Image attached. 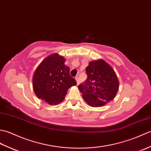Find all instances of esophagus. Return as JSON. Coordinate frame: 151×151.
<instances>
[{
	"label": "esophagus",
	"mask_w": 151,
	"mask_h": 151,
	"mask_svg": "<svg viewBox=\"0 0 151 151\" xmlns=\"http://www.w3.org/2000/svg\"><path fill=\"white\" fill-rule=\"evenodd\" d=\"M75 80H76V84H77V85H78L79 83H80V80H79L78 76H76Z\"/></svg>",
	"instance_id": "1"
}]
</instances>
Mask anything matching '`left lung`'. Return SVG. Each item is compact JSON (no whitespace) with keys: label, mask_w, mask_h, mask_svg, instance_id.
Here are the masks:
<instances>
[{"label":"left lung","mask_w":151,"mask_h":151,"mask_svg":"<svg viewBox=\"0 0 151 151\" xmlns=\"http://www.w3.org/2000/svg\"><path fill=\"white\" fill-rule=\"evenodd\" d=\"M88 78L78 89L89 106H103L117 95L119 82L114 69L102 59L91 61L86 69Z\"/></svg>","instance_id":"obj_1"}]
</instances>
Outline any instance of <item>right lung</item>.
Listing matches in <instances>:
<instances>
[{
	"instance_id": "1",
	"label": "right lung",
	"mask_w": 151,
	"mask_h": 151,
	"mask_svg": "<svg viewBox=\"0 0 151 151\" xmlns=\"http://www.w3.org/2000/svg\"><path fill=\"white\" fill-rule=\"evenodd\" d=\"M65 62L63 56L52 54L42 60L34 73L32 86L35 94L50 105L62 102L68 89L76 85Z\"/></svg>"
}]
</instances>
